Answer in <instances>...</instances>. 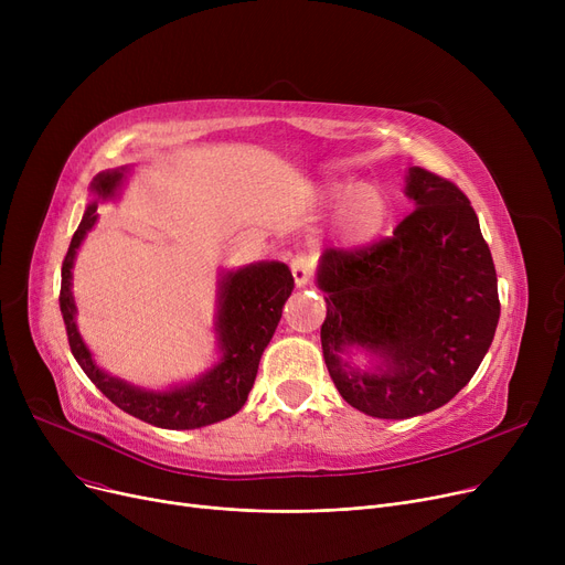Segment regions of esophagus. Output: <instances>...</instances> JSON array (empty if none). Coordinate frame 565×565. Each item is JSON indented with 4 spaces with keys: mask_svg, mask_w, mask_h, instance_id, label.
Returning <instances> with one entry per match:
<instances>
[{
    "mask_svg": "<svg viewBox=\"0 0 565 565\" xmlns=\"http://www.w3.org/2000/svg\"><path fill=\"white\" fill-rule=\"evenodd\" d=\"M290 273H292V279L298 286L311 284V279H313V258L307 256V254L295 256L290 260Z\"/></svg>",
    "mask_w": 565,
    "mask_h": 565,
    "instance_id": "obj_1",
    "label": "esophagus"
}]
</instances>
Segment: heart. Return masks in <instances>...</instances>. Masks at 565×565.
<instances>
[{"instance_id":"1","label":"heart","mask_w":565,"mask_h":565,"mask_svg":"<svg viewBox=\"0 0 565 565\" xmlns=\"http://www.w3.org/2000/svg\"><path fill=\"white\" fill-rule=\"evenodd\" d=\"M322 205L337 211V228L350 245H364L382 231L390 207L384 194L373 185L354 181H330L320 188Z\"/></svg>"}]
</instances>
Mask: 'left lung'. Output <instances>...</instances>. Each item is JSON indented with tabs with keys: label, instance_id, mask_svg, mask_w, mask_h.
<instances>
[{
	"label": "left lung",
	"instance_id": "obj_1",
	"mask_svg": "<svg viewBox=\"0 0 565 565\" xmlns=\"http://www.w3.org/2000/svg\"><path fill=\"white\" fill-rule=\"evenodd\" d=\"M407 196L417 207L394 235L328 249L318 286L328 292L320 328L324 364L339 394L377 419H407L449 403L481 366L499 322L497 273L462 190L412 167ZM348 344L388 362L380 374L345 370Z\"/></svg>",
	"mask_w": 565,
	"mask_h": 565
}]
</instances>
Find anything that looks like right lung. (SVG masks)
Listing matches in <instances>:
<instances>
[{
    "mask_svg": "<svg viewBox=\"0 0 565 565\" xmlns=\"http://www.w3.org/2000/svg\"><path fill=\"white\" fill-rule=\"evenodd\" d=\"M126 169L103 171L94 178L92 190L107 199L121 183ZM96 203H88L86 213L73 233L71 247L62 265V307L68 345L73 358L96 387L132 417L169 430H190L217 424L241 409L254 387L256 371L265 345L270 343L286 300L292 290V275L284 263H258L245 270L228 273L222 281L217 332L222 345V362L201 380L173 392H143L132 384L100 371L92 352L86 350L75 328V302L71 292V270L86 231L98 220Z\"/></svg>",
    "mask_w": 565,
    "mask_h": 565,
    "instance_id": "obj_1",
    "label": "right lung"
}]
</instances>
